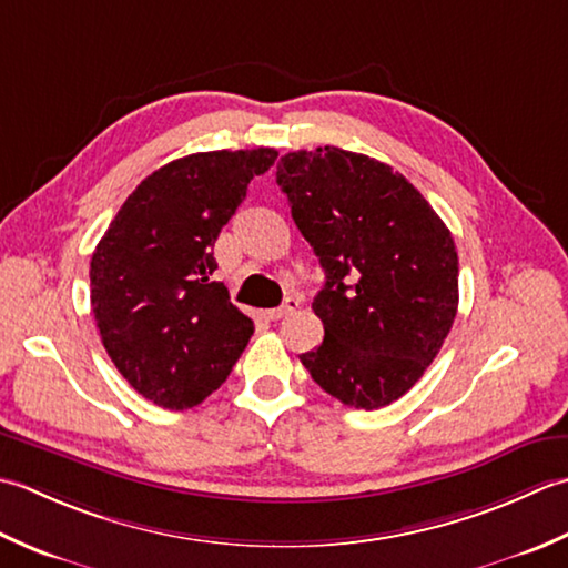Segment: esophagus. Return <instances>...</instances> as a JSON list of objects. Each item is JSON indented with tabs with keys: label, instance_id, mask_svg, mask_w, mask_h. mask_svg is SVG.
Listing matches in <instances>:
<instances>
[{
	"label": "esophagus",
	"instance_id": "1",
	"mask_svg": "<svg viewBox=\"0 0 568 568\" xmlns=\"http://www.w3.org/2000/svg\"><path fill=\"white\" fill-rule=\"evenodd\" d=\"M301 306V301L296 298V296H286V301L282 306H276V308H270L267 311V318L270 321H280V318H284V316H288V314H294V311Z\"/></svg>",
	"mask_w": 568,
	"mask_h": 568
}]
</instances>
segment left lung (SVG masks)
<instances>
[{
	"mask_svg": "<svg viewBox=\"0 0 568 568\" xmlns=\"http://www.w3.org/2000/svg\"><path fill=\"white\" fill-rule=\"evenodd\" d=\"M276 183L326 284L323 343L301 355L321 389L379 409L434 363L458 308V254L444 220L399 171L338 146L298 149Z\"/></svg>",
	"mask_w": 568,
	"mask_h": 568,
	"instance_id": "left-lung-1",
	"label": "left lung"
}]
</instances>
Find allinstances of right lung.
<instances>
[{"label": "right lung", "instance_id": "right-lung-1", "mask_svg": "<svg viewBox=\"0 0 568 568\" xmlns=\"http://www.w3.org/2000/svg\"><path fill=\"white\" fill-rule=\"evenodd\" d=\"M276 159L270 146L199 152L146 176L90 260V304L122 377L164 409H191L223 385L254 323L211 282L220 230L247 183Z\"/></svg>", "mask_w": 568, "mask_h": 568}]
</instances>
